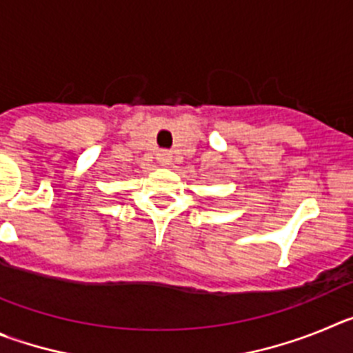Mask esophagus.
I'll return each instance as SVG.
<instances>
[{
    "instance_id": "obj_1",
    "label": "esophagus",
    "mask_w": 353,
    "mask_h": 353,
    "mask_svg": "<svg viewBox=\"0 0 353 353\" xmlns=\"http://www.w3.org/2000/svg\"><path fill=\"white\" fill-rule=\"evenodd\" d=\"M157 162L161 166H170L173 162V154L168 150H161V152H157Z\"/></svg>"
}]
</instances>
